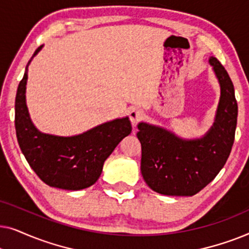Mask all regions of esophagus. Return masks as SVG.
Here are the masks:
<instances>
[{"label": "esophagus", "mask_w": 249, "mask_h": 249, "mask_svg": "<svg viewBox=\"0 0 249 249\" xmlns=\"http://www.w3.org/2000/svg\"><path fill=\"white\" fill-rule=\"evenodd\" d=\"M128 115L134 127L138 124V122H141L142 120V118H144V113H142V111L138 110V108H131V110L129 111Z\"/></svg>", "instance_id": "34e87169"}]
</instances>
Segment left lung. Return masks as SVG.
<instances>
[{
  "instance_id": "left-lung-1",
  "label": "left lung",
  "mask_w": 249,
  "mask_h": 249,
  "mask_svg": "<svg viewBox=\"0 0 249 249\" xmlns=\"http://www.w3.org/2000/svg\"><path fill=\"white\" fill-rule=\"evenodd\" d=\"M210 63L219 79L221 98L215 122L205 137L183 141L165 129L138 124L142 178L162 195H195L215 178L230 155L238 115L234 88L220 61L211 57Z\"/></svg>"
}]
</instances>
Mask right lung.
I'll return each mask as SVG.
<instances>
[{
  "mask_svg": "<svg viewBox=\"0 0 249 249\" xmlns=\"http://www.w3.org/2000/svg\"><path fill=\"white\" fill-rule=\"evenodd\" d=\"M40 49L42 46L33 56ZM28 64L16 96L15 125L22 154L39 179L51 187L80 190L94 185L100 178L105 160L130 134V121L128 118L117 119L73 137L42 134L34 127L26 107Z\"/></svg>",
  "mask_w": 249,
  "mask_h": 249,
  "instance_id": "right-lung-1",
  "label": "right lung"
}]
</instances>
